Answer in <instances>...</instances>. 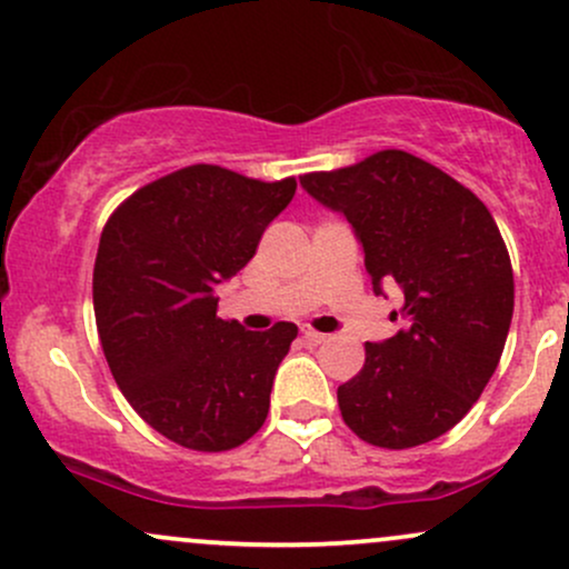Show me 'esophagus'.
Instances as JSON below:
<instances>
[{
  "instance_id": "1",
  "label": "esophagus",
  "mask_w": 569,
  "mask_h": 569,
  "mask_svg": "<svg viewBox=\"0 0 569 569\" xmlns=\"http://www.w3.org/2000/svg\"><path fill=\"white\" fill-rule=\"evenodd\" d=\"M302 337H305L307 345H321V342H326V335H321V331H316V329H302Z\"/></svg>"
}]
</instances>
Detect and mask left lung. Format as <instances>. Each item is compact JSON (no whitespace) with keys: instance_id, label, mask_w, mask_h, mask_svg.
I'll return each instance as SVG.
<instances>
[{"instance_id":"8db88e82","label":"left lung","mask_w":569,"mask_h":569,"mask_svg":"<svg viewBox=\"0 0 569 569\" xmlns=\"http://www.w3.org/2000/svg\"><path fill=\"white\" fill-rule=\"evenodd\" d=\"M299 181L350 221L375 291L393 280L403 291L407 329L367 342L363 369L337 388L345 426L382 449L439 439L487 388L511 326V257L492 213L403 149Z\"/></svg>"}]
</instances>
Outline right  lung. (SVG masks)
<instances>
[{
  "mask_svg": "<svg viewBox=\"0 0 569 569\" xmlns=\"http://www.w3.org/2000/svg\"><path fill=\"white\" fill-rule=\"evenodd\" d=\"M297 179L187 166L109 217L93 267L98 339L147 426L194 452H227L264 426L297 326L246 331L217 316V286L243 270Z\"/></svg>",
  "mask_w": 569,
  "mask_h": 569,
  "instance_id": "1",
  "label": "right lung"
}]
</instances>
